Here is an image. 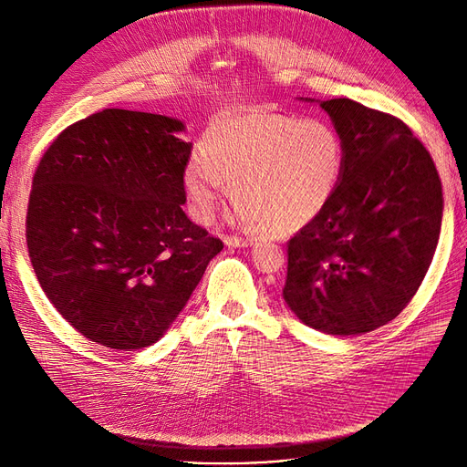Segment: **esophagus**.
Segmentation results:
<instances>
[{
  "mask_svg": "<svg viewBox=\"0 0 467 467\" xmlns=\"http://www.w3.org/2000/svg\"><path fill=\"white\" fill-rule=\"evenodd\" d=\"M223 244L228 247H249L253 244L251 237H239V235H225Z\"/></svg>",
  "mask_w": 467,
  "mask_h": 467,
  "instance_id": "obj_1",
  "label": "esophagus"
}]
</instances>
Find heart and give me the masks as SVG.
<instances>
[{"label":"heart","instance_id":"obj_1","mask_svg":"<svg viewBox=\"0 0 467 467\" xmlns=\"http://www.w3.org/2000/svg\"><path fill=\"white\" fill-rule=\"evenodd\" d=\"M343 171L345 142L329 122L244 110L210 122L201 155L182 169V189L196 222L214 220L232 185L237 222L286 234L329 204Z\"/></svg>","mask_w":467,"mask_h":467}]
</instances>
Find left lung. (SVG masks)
Instances as JSON below:
<instances>
[{
  "label": "left lung",
  "mask_w": 467,
  "mask_h": 467,
  "mask_svg": "<svg viewBox=\"0 0 467 467\" xmlns=\"http://www.w3.org/2000/svg\"><path fill=\"white\" fill-rule=\"evenodd\" d=\"M319 105L345 142V171L329 204L288 239L282 294L309 327L362 335L417 294L441 235L442 185L401 119L352 99Z\"/></svg>",
  "instance_id": "left-lung-1"
}]
</instances>
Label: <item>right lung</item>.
<instances>
[{"instance_id":"add662e5","label":"right lung","mask_w":467,"mask_h":467,"mask_svg":"<svg viewBox=\"0 0 467 467\" xmlns=\"http://www.w3.org/2000/svg\"><path fill=\"white\" fill-rule=\"evenodd\" d=\"M182 122L105 109L69 124L42 155L26 247L50 304L89 341L153 345L223 249L182 204L192 144Z\"/></svg>"}]
</instances>
